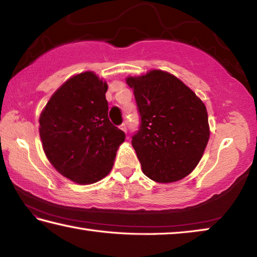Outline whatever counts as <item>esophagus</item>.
<instances>
[{"instance_id": "esophagus-1", "label": "esophagus", "mask_w": 257, "mask_h": 257, "mask_svg": "<svg viewBox=\"0 0 257 257\" xmlns=\"http://www.w3.org/2000/svg\"><path fill=\"white\" fill-rule=\"evenodd\" d=\"M120 129H121V130H123L124 133H127V124H125V123H122V124L120 125Z\"/></svg>"}]
</instances>
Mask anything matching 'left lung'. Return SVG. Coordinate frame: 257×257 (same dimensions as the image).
<instances>
[{
	"instance_id": "obj_1",
	"label": "left lung",
	"mask_w": 257,
	"mask_h": 257,
	"mask_svg": "<svg viewBox=\"0 0 257 257\" xmlns=\"http://www.w3.org/2000/svg\"><path fill=\"white\" fill-rule=\"evenodd\" d=\"M125 81L134 89L141 115L132 144L144 175L164 184L188 176L210 138L204 103L180 79L162 70Z\"/></svg>"
}]
</instances>
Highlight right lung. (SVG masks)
<instances>
[{
	"label": "right lung",
	"instance_id": "right-lung-1",
	"mask_svg": "<svg viewBox=\"0 0 257 257\" xmlns=\"http://www.w3.org/2000/svg\"><path fill=\"white\" fill-rule=\"evenodd\" d=\"M107 84L92 71L71 77L52 95L40 118L46 158L80 185L108 175L125 135L108 120Z\"/></svg>",
	"mask_w": 257,
	"mask_h": 257
}]
</instances>
